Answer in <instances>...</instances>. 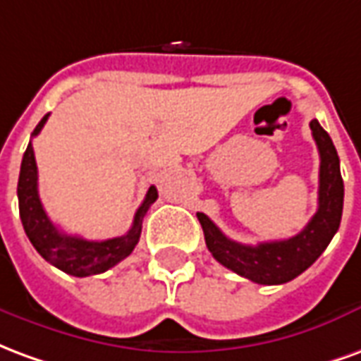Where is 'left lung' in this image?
Instances as JSON below:
<instances>
[{"instance_id": "1", "label": "left lung", "mask_w": 361, "mask_h": 361, "mask_svg": "<svg viewBox=\"0 0 361 361\" xmlns=\"http://www.w3.org/2000/svg\"><path fill=\"white\" fill-rule=\"evenodd\" d=\"M311 133L317 142L319 158V207L313 219L300 234L279 242L243 245L222 234L207 214L197 212L204 232V242L212 257L235 274L257 284H284L310 269L326 250L341 226L344 183L341 160L331 137L317 119H311Z\"/></svg>"}]
</instances>
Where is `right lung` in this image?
Listing matches in <instances>:
<instances>
[{
    "mask_svg": "<svg viewBox=\"0 0 361 361\" xmlns=\"http://www.w3.org/2000/svg\"><path fill=\"white\" fill-rule=\"evenodd\" d=\"M48 116L50 114H46L40 119V123L32 131V137L42 131ZM17 195H19L20 222H23V228H25L30 243L35 245V250L50 265L58 267L59 271L82 279V276L106 272L114 265H118L119 261H123L127 255H131V251L135 250V245L141 238L142 219H145L150 204L158 199V191L154 185H150L145 201L135 212L133 226L121 238H111V240H104V242H89L79 235L63 234V232H59L44 211L42 201L38 195V168H36L35 149H32V142H28L23 162H20Z\"/></svg>",
    "mask_w": 361,
    "mask_h": 361,
    "instance_id": "add662e5",
    "label": "right lung"
}]
</instances>
